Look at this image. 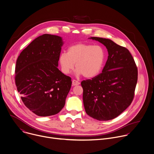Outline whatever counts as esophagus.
Returning a JSON list of instances; mask_svg holds the SVG:
<instances>
[{
    "label": "esophagus",
    "mask_w": 154,
    "mask_h": 154,
    "mask_svg": "<svg viewBox=\"0 0 154 154\" xmlns=\"http://www.w3.org/2000/svg\"><path fill=\"white\" fill-rule=\"evenodd\" d=\"M72 83V85H73V86H76V85H80V82H78L77 80H73Z\"/></svg>",
    "instance_id": "esophagus-1"
}]
</instances>
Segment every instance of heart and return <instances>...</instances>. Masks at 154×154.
Here are the masks:
<instances>
[{"instance_id":"b5f03b06","label":"heart","mask_w":154,"mask_h":154,"mask_svg":"<svg viewBox=\"0 0 154 154\" xmlns=\"http://www.w3.org/2000/svg\"><path fill=\"white\" fill-rule=\"evenodd\" d=\"M105 51L99 45L79 43L69 47L68 53H62L59 63L62 72L69 74L75 67L77 75L92 78L101 71L105 61Z\"/></svg>"}]
</instances>
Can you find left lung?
Wrapping results in <instances>:
<instances>
[{
  "label": "left lung",
  "mask_w": 154,
  "mask_h": 154,
  "mask_svg": "<svg viewBox=\"0 0 154 154\" xmlns=\"http://www.w3.org/2000/svg\"><path fill=\"white\" fill-rule=\"evenodd\" d=\"M108 49V58L102 72L81 82L86 114L100 121L112 120L131 104L138 80L133 57L125 47L110 39L92 37Z\"/></svg>",
  "instance_id": "8db88e82"
}]
</instances>
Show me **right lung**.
<instances>
[{
	"instance_id": "1",
	"label": "right lung",
	"mask_w": 154,
	"mask_h": 154,
	"mask_svg": "<svg viewBox=\"0 0 154 154\" xmlns=\"http://www.w3.org/2000/svg\"><path fill=\"white\" fill-rule=\"evenodd\" d=\"M62 37L45 34L35 38L19 56L15 83L24 105L40 117L53 116L64 107L71 78L58 68Z\"/></svg>"
}]
</instances>
